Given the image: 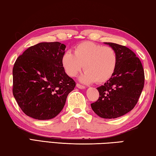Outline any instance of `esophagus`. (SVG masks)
Masks as SVG:
<instances>
[{"label":"esophagus","mask_w":156,"mask_h":156,"mask_svg":"<svg viewBox=\"0 0 156 156\" xmlns=\"http://www.w3.org/2000/svg\"><path fill=\"white\" fill-rule=\"evenodd\" d=\"M76 87H77L78 88H80V89L85 88V86H83V85H81V84H80V83H76Z\"/></svg>","instance_id":"esophagus-1"}]
</instances>
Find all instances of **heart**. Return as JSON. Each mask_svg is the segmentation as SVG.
Returning <instances> with one entry per match:
<instances>
[{"label":"heart","instance_id":"b5f03b06","mask_svg":"<svg viewBox=\"0 0 156 156\" xmlns=\"http://www.w3.org/2000/svg\"><path fill=\"white\" fill-rule=\"evenodd\" d=\"M117 61L116 51L113 48L91 41L79 43L71 51L66 52L61 63L66 74L75 76L84 67L86 71L80 80L84 83H102L108 81L115 72Z\"/></svg>","mask_w":156,"mask_h":156}]
</instances>
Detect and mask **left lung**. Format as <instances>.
Returning <instances> with one entry per match:
<instances>
[{"label":"left lung","instance_id":"obj_1","mask_svg":"<svg viewBox=\"0 0 156 156\" xmlns=\"http://www.w3.org/2000/svg\"><path fill=\"white\" fill-rule=\"evenodd\" d=\"M116 51L118 61L113 76L99 86L98 101L93 111L106 119L121 117L134 108L144 85V73L140 58L124 45L105 43Z\"/></svg>","mask_w":156,"mask_h":156}]
</instances>
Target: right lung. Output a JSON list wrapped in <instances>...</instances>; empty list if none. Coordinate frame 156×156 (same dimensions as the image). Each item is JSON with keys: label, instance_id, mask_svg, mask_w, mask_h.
<instances>
[{"label": "right lung", "instance_id": "add662e5", "mask_svg": "<svg viewBox=\"0 0 156 156\" xmlns=\"http://www.w3.org/2000/svg\"><path fill=\"white\" fill-rule=\"evenodd\" d=\"M65 49L59 42L39 43L28 48L15 61L12 92L26 115L44 120L62 111L76 85L61 63Z\"/></svg>", "mask_w": 156, "mask_h": 156}]
</instances>
